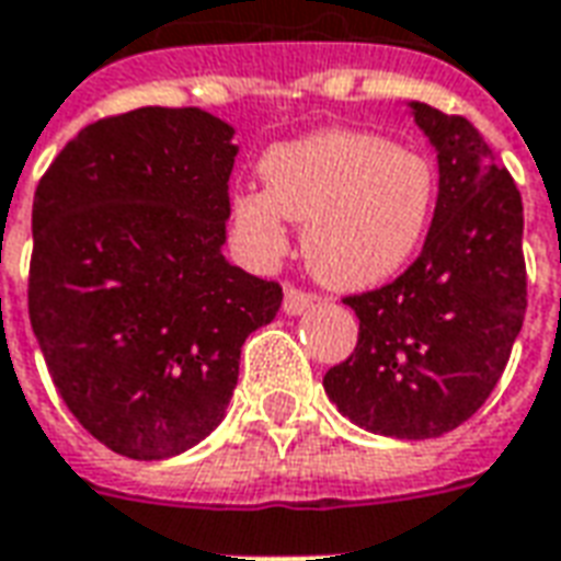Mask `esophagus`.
<instances>
[{
	"label": "esophagus",
	"instance_id": "obj_1",
	"mask_svg": "<svg viewBox=\"0 0 561 561\" xmlns=\"http://www.w3.org/2000/svg\"><path fill=\"white\" fill-rule=\"evenodd\" d=\"M309 306H312V294L300 291V288H294V285L285 288V304H282L285 316H304Z\"/></svg>",
	"mask_w": 561,
	"mask_h": 561
}]
</instances>
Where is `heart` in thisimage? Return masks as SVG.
<instances>
[{
	"label": "heart",
	"instance_id": "1",
	"mask_svg": "<svg viewBox=\"0 0 561 561\" xmlns=\"http://www.w3.org/2000/svg\"><path fill=\"white\" fill-rule=\"evenodd\" d=\"M257 171L264 192L231 197L237 243L257 264H273L288 249L285 219L306 225V267L340 291H366L400 276L433 221V161L381 135L318 131L267 149Z\"/></svg>",
	"mask_w": 561,
	"mask_h": 561
}]
</instances>
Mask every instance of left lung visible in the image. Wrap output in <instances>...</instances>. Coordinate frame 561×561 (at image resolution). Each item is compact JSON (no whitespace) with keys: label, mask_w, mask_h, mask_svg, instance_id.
<instances>
[{"label":"left lung","mask_w":561,"mask_h":561,"mask_svg":"<svg viewBox=\"0 0 561 561\" xmlns=\"http://www.w3.org/2000/svg\"><path fill=\"white\" fill-rule=\"evenodd\" d=\"M438 159L421 255L376 291L345 297L360 333L324 376L348 421L390 438H435L493 393L526 316L523 201L466 116L409 102Z\"/></svg>","instance_id":"1"}]
</instances>
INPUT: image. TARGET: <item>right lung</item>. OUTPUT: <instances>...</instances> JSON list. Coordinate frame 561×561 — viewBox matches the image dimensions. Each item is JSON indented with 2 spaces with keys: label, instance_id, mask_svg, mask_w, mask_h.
<instances>
[{
  "label": "right lung",
  "instance_id": "add662e5",
  "mask_svg": "<svg viewBox=\"0 0 561 561\" xmlns=\"http://www.w3.org/2000/svg\"><path fill=\"white\" fill-rule=\"evenodd\" d=\"M233 128L201 107H138L68 140L32 204L30 321L80 426L131 459L207 438L240 348L282 306L221 255Z\"/></svg>",
  "mask_w": 561,
  "mask_h": 561
}]
</instances>
